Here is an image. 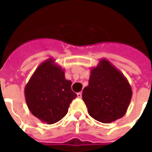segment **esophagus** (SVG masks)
Instances as JSON below:
<instances>
[{"instance_id": "34e87169", "label": "esophagus", "mask_w": 152, "mask_h": 152, "mask_svg": "<svg viewBox=\"0 0 152 152\" xmlns=\"http://www.w3.org/2000/svg\"><path fill=\"white\" fill-rule=\"evenodd\" d=\"M77 97H78V98H81V97H82V93H81V92L77 93Z\"/></svg>"}]
</instances>
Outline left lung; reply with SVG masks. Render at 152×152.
Instances as JSON below:
<instances>
[{
	"instance_id": "left-lung-1",
	"label": "left lung",
	"mask_w": 152,
	"mask_h": 152,
	"mask_svg": "<svg viewBox=\"0 0 152 152\" xmlns=\"http://www.w3.org/2000/svg\"><path fill=\"white\" fill-rule=\"evenodd\" d=\"M132 95V88L124 74L102 58L91 70L89 83L83 88L82 97L91 117L110 123L125 115Z\"/></svg>"
}]
</instances>
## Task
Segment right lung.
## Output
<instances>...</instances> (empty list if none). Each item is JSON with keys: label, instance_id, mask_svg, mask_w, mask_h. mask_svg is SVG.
Listing matches in <instances>:
<instances>
[{"label": "right lung", "instance_id": "right-lung-1", "mask_svg": "<svg viewBox=\"0 0 152 152\" xmlns=\"http://www.w3.org/2000/svg\"><path fill=\"white\" fill-rule=\"evenodd\" d=\"M54 61L49 58L39 64L24 88L29 110L48 125L64 118L77 96L72 91L71 80L65 79L64 70Z\"/></svg>", "mask_w": 152, "mask_h": 152}]
</instances>
